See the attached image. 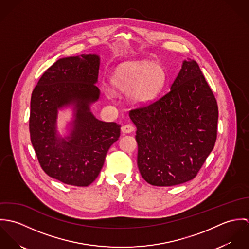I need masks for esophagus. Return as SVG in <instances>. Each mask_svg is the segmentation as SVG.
Masks as SVG:
<instances>
[{"label": "esophagus", "instance_id": "esophagus-1", "mask_svg": "<svg viewBox=\"0 0 249 249\" xmlns=\"http://www.w3.org/2000/svg\"><path fill=\"white\" fill-rule=\"evenodd\" d=\"M121 129L123 133H131L134 130V126L131 124H124L122 126Z\"/></svg>", "mask_w": 249, "mask_h": 249}]
</instances>
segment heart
<instances>
[{"label": "heart", "instance_id": "obj_1", "mask_svg": "<svg viewBox=\"0 0 249 249\" xmlns=\"http://www.w3.org/2000/svg\"><path fill=\"white\" fill-rule=\"evenodd\" d=\"M165 71L157 63L150 61H127L120 64L110 78L111 86L127 93L135 106L151 103L160 93L165 82Z\"/></svg>", "mask_w": 249, "mask_h": 249}]
</instances>
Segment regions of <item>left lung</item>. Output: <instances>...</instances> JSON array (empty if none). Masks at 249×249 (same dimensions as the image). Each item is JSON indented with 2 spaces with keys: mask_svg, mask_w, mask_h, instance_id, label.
<instances>
[{
  "mask_svg": "<svg viewBox=\"0 0 249 249\" xmlns=\"http://www.w3.org/2000/svg\"><path fill=\"white\" fill-rule=\"evenodd\" d=\"M138 143L137 164L153 186H176L196 178L216 139L215 98L198 64L182 63L168 92L147 107L131 110Z\"/></svg>",
  "mask_w": 249,
  "mask_h": 249,
  "instance_id": "obj_1",
  "label": "left lung"
}]
</instances>
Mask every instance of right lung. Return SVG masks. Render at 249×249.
Instances as JSON below:
<instances>
[{"label":"right lung","mask_w":249,"mask_h":249,"mask_svg":"<svg viewBox=\"0 0 249 249\" xmlns=\"http://www.w3.org/2000/svg\"><path fill=\"white\" fill-rule=\"evenodd\" d=\"M101 58L81 54L58 59L43 73L32 94L30 132L40 166L51 178L86 187L100 175L121 125L98 120L91 105L99 101ZM73 107L70 132L57 131L58 111Z\"/></svg>","instance_id":"add662e5"}]
</instances>
